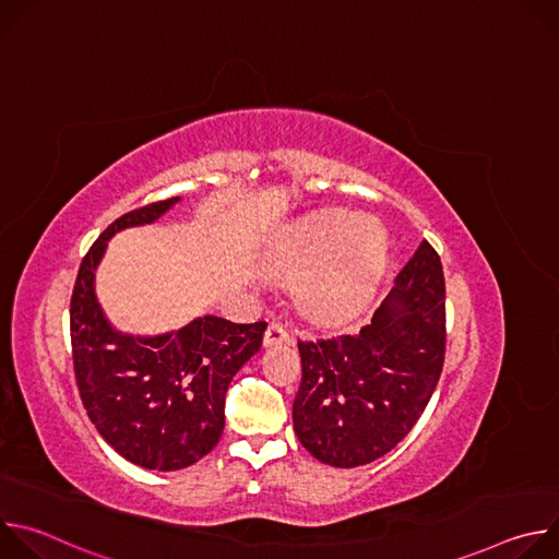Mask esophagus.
Returning <instances> with one entry per match:
<instances>
[{"label": "esophagus", "instance_id": "34e87169", "mask_svg": "<svg viewBox=\"0 0 559 559\" xmlns=\"http://www.w3.org/2000/svg\"><path fill=\"white\" fill-rule=\"evenodd\" d=\"M283 343H289L287 328L281 323H270L265 330V336H263V345L274 347V345H283Z\"/></svg>", "mask_w": 559, "mask_h": 559}]
</instances>
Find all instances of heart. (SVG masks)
<instances>
[{
    "label": "heart",
    "mask_w": 559,
    "mask_h": 559,
    "mask_svg": "<svg viewBox=\"0 0 559 559\" xmlns=\"http://www.w3.org/2000/svg\"><path fill=\"white\" fill-rule=\"evenodd\" d=\"M296 287L298 309L318 325H341L371 300L384 265L386 236L371 218L330 210L305 221L278 254Z\"/></svg>",
    "instance_id": "b5f03b06"
}]
</instances>
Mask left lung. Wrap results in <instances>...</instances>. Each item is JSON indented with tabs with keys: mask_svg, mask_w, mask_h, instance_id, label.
Listing matches in <instances>:
<instances>
[{
	"mask_svg": "<svg viewBox=\"0 0 559 559\" xmlns=\"http://www.w3.org/2000/svg\"><path fill=\"white\" fill-rule=\"evenodd\" d=\"M393 283L369 325L298 341L302 378L292 409L294 431L325 464L349 468L389 453L423 416L440 380L444 274L429 241Z\"/></svg>",
	"mask_w": 559,
	"mask_h": 559,
	"instance_id": "obj_1",
	"label": "left lung"
}]
</instances>
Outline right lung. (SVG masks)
<instances>
[{"instance_id": "add662e5", "label": "right lung", "mask_w": 559, "mask_h": 559, "mask_svg": "<svg viewBox=\"0 0 559 559\" xmlns=\"http://www.w3.org/2000/svg\"><path fill=\"white\" fill-rule=\"evenodd\" d=\"M177 201L147 203L110 223L79 265L70 298L72 365L88 418L119 455L154 471L186 468L216 447L227 386L267 328L203 316L166 336L132 338L108 325L93 285L108 238L156 221Z\"/></svg>"}]
</instances>
